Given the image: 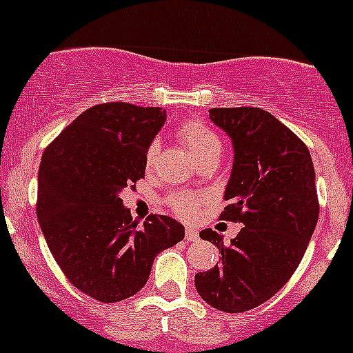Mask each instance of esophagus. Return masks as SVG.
<instances>
[{
  "instance_id": "obj_1",
  "label": "esophagus",
  "mask_w": 353,
  "mask_h": 353,
  "mask_svg": "<svg viewBox=\"0 0 353 353\" xmlns=\"http://www.w3.org/2000/svg\"><path fill=\"white\" fill-rule=\"evenodd\" d=\"M184 237H186V241H190V243H193V241L198 239L199 234H198L194 229H191V227H188L186 234H184Z\"/></svg>"
}]
</instances>
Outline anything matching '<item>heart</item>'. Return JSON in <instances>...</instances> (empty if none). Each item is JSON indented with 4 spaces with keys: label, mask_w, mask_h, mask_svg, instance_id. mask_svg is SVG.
<instances>
[{
    "label": "heart",
    "mask_w": 353,
    "mask_h": 353,
    "mask_svg": "<svg viewBox=\"0 0 353 353\" xmlns=\"http://www.w3.org/2000/svg\"><path fill=\"white\" fill-rule=\"evenodd\" d=\"M176 137L191 152V155L196 159L198 163L205 162V160H219L220 154H222V138L201 121H183L177 126ZM157 155H159V143L152 141L145 152V165L148 169L154 167ZM199 203H201V199L194 193H174L169 198L170 210L184 220H190L196 215Z\"/></svg>",
    "instance_id": "1"
}]
</instances>
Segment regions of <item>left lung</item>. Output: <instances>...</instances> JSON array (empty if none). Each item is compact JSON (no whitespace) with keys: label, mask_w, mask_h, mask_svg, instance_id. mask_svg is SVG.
I'll list each match as a JSON object with an SVG mask.
<instances>
[{"label":"left lung","mask_w":353,"mask_h":353,"mask_svg":"<svg viewBox=\"0 0 353 353\" xmlns=\"http://www.w3.org/2000/svg\"><path fill=\"white\" fill-rule=\"evenodd\" d=\"M210 119L236 152L219 219L244 227L229 245L215 230L199 232L222 259L196 273L194 285L212 307L244 312L285 285L307 249L319 216L314 165L304 141L268 110L215 108Z\"/></svg>","instance_id":"left-lung-1"}]
</instances>
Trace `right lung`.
Listing matches in <instances>:
<instances>
[{
    "mask_svg": "<svg viewBox=\"0 0 353 353\" xmlns=\"http://www.w3.org/2000/svg\"><path fill=\"white\" fill-rule=\"evenodd\" d=\"M165 110L128 102L87 109L49 143L39 167L37 219L65 276L99 302H119L145 287L160 251L184 227L150 215L138 229L119 193L145 177V152Z\"/></svg>",
    "mask_w": 353,
    "mask_h": 353,
    "instance_id": "right-lung-1",
    "label": "right lung"
}]
</instances>
